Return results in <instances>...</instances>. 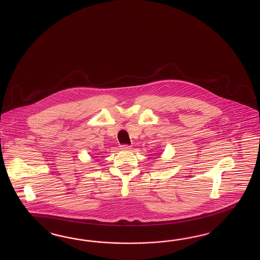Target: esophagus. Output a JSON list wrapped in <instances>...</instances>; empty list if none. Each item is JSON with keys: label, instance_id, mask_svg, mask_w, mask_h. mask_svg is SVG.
I'll list each match as a JSON object with an SVG mask.
<instances>
[{"label": "esophagus", "instance_id": "obj_1", "mask_svg": "<svg viewBox=\"0 0 260 260\" xmlns=\"http://www.w3.org/2000/svg\"><path fill=\"white\" fill-rule=\"evenodd\" d=\"M120 149L122 151H129L132 149V147L129 145H122V146H120Z\"/></svg>", "mask_w": 260, "mask_h": 260}]
</instances>
